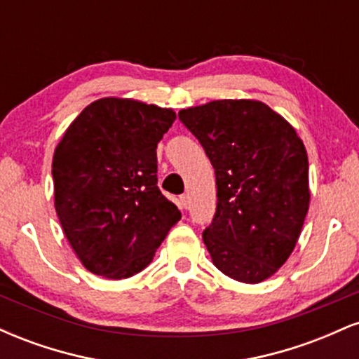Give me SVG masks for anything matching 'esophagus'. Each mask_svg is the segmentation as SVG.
<instances>
[{"label": "esophagus", "mask_w": 359, "mask_h": 359, "mask_svg": "<svg viewBox=\"0 0 359 359\" xmlns=\"http://www.w3.org/2000/svg\"><path fill=\"white\" fill-rule=\"evenodd\" d=\"M179 204H180V208H182V209L189 208V196H187V194H182V196L179 197Z\"/></svg>", "instance_id": "obj_1"}]
</instances>
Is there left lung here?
Segmentation results:
<instances>
[{
    "label": "left lung",
    "mask_w": 359,
    "mask_h": 359,
    "mask_svg": "<svg viewBox=\"0 0 359 359\" xmlns=\"http://www.w3.org/2000/svg\"><path fill=\"white\" fill-rule=\"evenodd\" d=\"M216 172L217 204L203 240L217 270L243 283L271 277L300 236L309 211V160L288 123L253 100L179 111Z\"/></svg>",
    "instance_id": "obj_1"
}]
</instances>
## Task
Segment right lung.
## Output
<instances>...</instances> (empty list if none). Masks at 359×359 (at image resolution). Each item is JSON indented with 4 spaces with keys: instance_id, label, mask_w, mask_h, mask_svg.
I'll list each match as a JSON object with an SVG mask.
<instances>
[{
    "instance_id": "right-lung-1",
    "label": "right lung",
    "mask_w": 359,
    "mask_h": 359,
    "mask_svg": "<svg viewBox=\"0 0 359 359\" xmlns=\"http://www.w3.org/2000/svg\"><path fill=\"white\" fill-rule=\"evenodd\" d=\"M172 109L102 97L71 123L52 162L55 211L90 273L128 278L150 265L180 211L160 192L156 145Z\"/></svg>"
}]
</instances>
